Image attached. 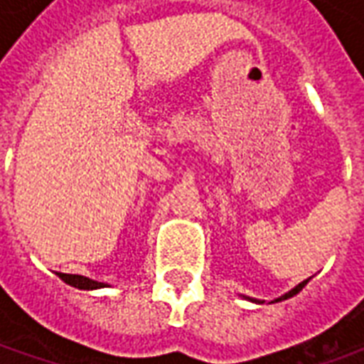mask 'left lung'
I'll return each instance as SVG.
<instances>
[{
    "label": "left lung",
    "mask_w": 364,
    "mask_h": 364,
    "mask_svg": "<svg viewBox=\"0 0 364 364\" xmlns=\"http://www.w3.org/2000/svg\"><path fill=\"white\" fill-rule=\"evenodd\" d=\"M308 281H310V279H306V281H302V282H300V284H296V287H294V289H292V290H289L287 294H282V296L274 298L273 302H281V300H287V298H290V296H294V294H298L300 290L304 289L306 282H308ZM250 300H253V298H250ZM253 302H259V300H253Z\"/></svg>",
    "instance_id": "1"
}]
</instances>
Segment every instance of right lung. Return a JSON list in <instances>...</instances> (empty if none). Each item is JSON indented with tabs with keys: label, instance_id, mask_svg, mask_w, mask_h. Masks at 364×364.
Returning a JSON list of instances; mask_svg holds the SVG:
<instances>
[{
	"label": "right lung",
	"instance_id": "right-lung-1",
	"mask_svg": "<svg viewBox=\"0 0 364 364\" xmlns=\"http://www.w3.org/2000/svg\"><path fill=\"white\" fill-rule=\"evenodd\" d=\"M58 277L64 282H68L70 287H75V289L82 290H95V289H103V287H109L105 282H97L93 279H87L83 274H66V273H58Z\"/></svg>",
	"mask_w": 364,
	"mask_h": 364
}]
</instances>
